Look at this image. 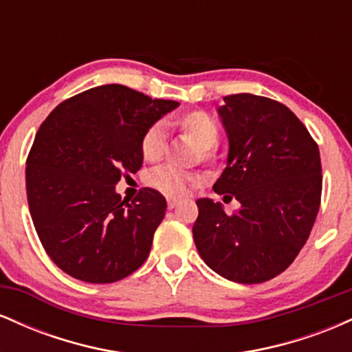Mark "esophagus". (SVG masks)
Wrapping results in <instances>:
<instances>
[{
	"instance_id": "esophagus-1",
	"label": "esophagus",
	"mask_w": 352,
	"mask_h": 352,
	"mask_svg": "<svg viewBox=\"0 0 352 352\" xmlns=\"http://www.w3.org/2000/svg\"><path fill=\"white\" fill-rule=\"evenodd\" d=\"M180 199H177V197H168V199H167V205H168V208H175L177 207V205H179L180 204Z\"/></svg>"
}]
</instances>
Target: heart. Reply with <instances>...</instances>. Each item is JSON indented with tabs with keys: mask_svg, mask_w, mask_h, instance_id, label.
<instances>
[{
	"mask_svg": "<svg viewBox=\"0 0 352 352\" xmlns=\"http://www.w3.org/2000/svg\"><path fill=\"white\" fill-rule=\"evenodd\" d=\"M175 125L182 134L200 148L201 160H212L215 157L213 147L220 139V127L212 116L204 111H188L177 117ZM165 148H167V132L164 124H152L140 139V153L144 160L157 162L164 157ZM201 182L204 179L199 173L180 170L172 165H160L148 175V184L153 188L175 197L187 195L190 190L200 187Z\"/></svg>",
	"mask_w": 352,
	"mask_h": 352,
	"instance_id": "1",
	"label": "heart"
}]
</instances>
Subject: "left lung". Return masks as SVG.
Segmentation results:
<instances>
[{
    "mask_svg": "<svg viewBox=\"0 0 352 352\" xmlns=\"http://www.w3.org/2000/svg\"><path fill=\"white\" fill-rule=\"evenodd\" d=\"M228 165L213 185L241 207L197 200L193 240L201 260L230 281L256 285L293 263L321 205V159L308 129L278 100L253 94L223 98Z\"/></svg>",
    "mask_w": 352,
    "mask_h": 352,
    "instance_id": "1",
    "label": "left lung"
}]
</instances>
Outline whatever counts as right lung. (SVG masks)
Wrapping results in <instances>:
<instances>
[{
  "label": "right lung",
  "mask_w": 352,
  "mask_h": 352,
  "mask_svg": "<svg viewBox=\"0 0 352 352\" xmlns=\"http://www.w3.org/2000/svg\"><path fill=\"white\" fill-rule=\"evenodd\" d=\"M177 106L106 84L66 99L41 124L26 160L28 205L43 248L64 273L104 285L147 260L167 201L144 188L129 204L116 185L142 167L144 132Z\"/></svg>",
  "instance_id": "right-lung-1"
}]
</instances>
